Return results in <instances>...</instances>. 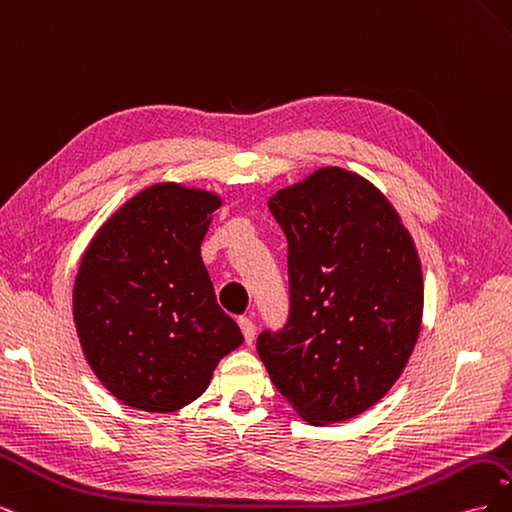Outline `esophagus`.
Here are the masks:
<instances>
[{
    "label": "esophagus",
    "mask_w": 512,
    "mask_h": 512,
    "mask_svg": "<svg viewBox=\"0 0 512 512\" xmlns=\"http://www.w3.org/2000/svg\"><path fill=\"white\" fill-rule=\"evenodd\" d=\"M239 327H241V331H243L245 342L252 344L254 337H256V324H254V320L247 318V316H241V318H239Z\"/></svg>",
    "instance_id": "34e87169"
}]
</instances>
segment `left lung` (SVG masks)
Masks as SVG:
<instances>
[{
    "label": "left lung",
    "mask_w": 512,
    "mask_h": 512,
    "mask_svg": "<svg viewBox=\"0 0 512 512\" xmlns=\"http://www.w3.org/2000/svg\"><path fill=\"white\" fill-rule=\"evenodd\" d=\"M269 211L288 243V318L256 350L312 425L365 412L404 371L423 318L410 232L374 185L320 168L277 192Z\"/></svg>",
    "instance_id": "1"
}]
</instances>
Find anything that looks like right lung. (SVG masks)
Here are the masks:
<instances>
[{"label": "right lung", "mask_w": 512, "mask_h": 512, "mask_svg": "<svg viewBox=\"0 0 512 512\" xmlns=\"http://www.w3.org/2000/svg\"><path fill=\"white\" fill-rule=\"evenodd\" d=\"M218 207L209 192L151 185L87 247L74 282L76 333L91 369L126 406H188L243 344L200 258Z\"/></svg>", "instance_id": "right-lung-1"}]
</instances>
